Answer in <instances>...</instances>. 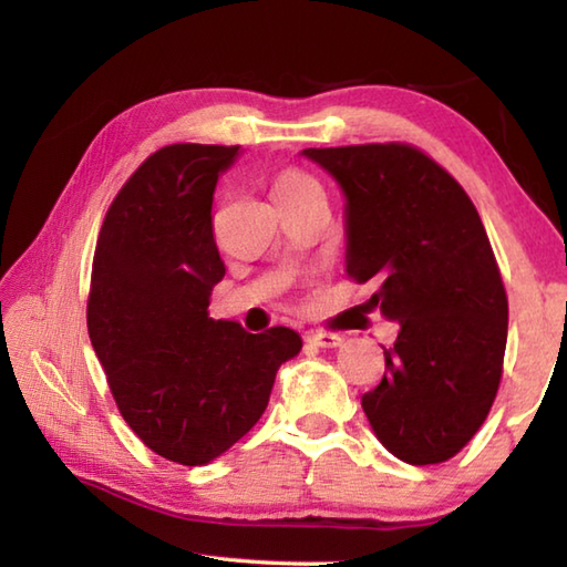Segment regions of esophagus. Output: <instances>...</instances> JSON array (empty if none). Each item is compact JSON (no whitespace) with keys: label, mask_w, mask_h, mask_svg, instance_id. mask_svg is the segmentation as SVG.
Masks as SVG:
<instances>
[{"label":"esophagus","mask_w":567,"mask_h":567,"mask_svg":"<svg viewBox=\"0 0 567 567\" xmlns=\"http://www.w3.org/2000/svg\"><path fill=\"white\" fill-rule=\"evenodd\" d=\"M307 342L330 350V348H340L342 338H340V334H332V332H310V334H307Z\"/></svg>","instance_id":"esophagus-1"}]
</instances>
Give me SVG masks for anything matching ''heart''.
Masks as SVG:
<instances>
[{
	"label": "heart",
	"instance_id": "heart-1",
	"mask_svg": "<svg viewBox=\"0 0 567 567\" xmlns=\"http://www.w3.org/2000/svg\"><path fill=\"white\" fill-rule=\"evenodd\" d=\"M310 192H322L320 182L300 169H285L275 182V203H285V199H295Z\"/></svg>",
	"mask_w": 567,
	"mask_h": 567
}]
</instances>
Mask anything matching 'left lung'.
Instances as JSON below:
<instances>
[{
	"mask_svg": "<svg viewBox=\"0 0 567 567\" xmlns=\"http://www.w3.org/2000/svg\"><path fill=\"white\" fill-rule=\"evenodd\" d=\"M344 197V267L398 322L382 382L362 395L372 433L410 465L460 453L503 375L507 297L465 189L408 145L302 150Z\"/></svg>",
	"mask_w": 567,
	"mask_h": 567,
	"instance_id": "left-lung-1",
	"label": "left lung"
}]
</instances>
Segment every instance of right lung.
I'll return each mask as SVG.
<instances>
[{"label":"right lung","mask_w":567,"mask_h":567,"mask_svg":"<svg viewBox=\"0 0 567 567\" xmlns=\"http://www.w3.org/2000/svg\"><path fill=\"white\" fill-rule=\"evenodd\" d=\"M239 147L169 145L114 197L92 262L87 328L114 402L142 443L207 465L245 437L280 364L302 350L290 328L247 332L209 318L225 277L213 199Z\"/></svg>","instance_id":"right-lung-1"}]
</instances>
